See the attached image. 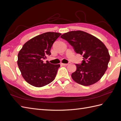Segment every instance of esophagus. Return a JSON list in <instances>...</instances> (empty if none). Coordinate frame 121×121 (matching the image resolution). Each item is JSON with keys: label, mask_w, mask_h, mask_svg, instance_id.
<instances>
[{"label": "esophagus", "mask_w": 121, "mask_h": 121, "mask_svg": "<svg viewBox=\"0 0 121 121\" xmlns=\"http://www.w3.org/2000/svg\"><path fill=\"white\" fill-rule=\"evenodd\" d=\"M61 65H63V66H67L68 64H67V63H61Z\"/></svg>", "instance_id": "esophagus-1"}]
</instances>
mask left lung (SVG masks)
Segmentation results:
<instances>
[{
    "instance_id": "8db88e82",
    "label": "left lung",
    "mask_w": 121,
    "mask_h": 121,
    "mask_svg": "<svg viewBox=\"0 0 121 121\" xmlns=\"http://www.w3.org/2000/svg\"><path fill=\"white\" fill-rule=\"evenodd\" d=\"M61 37L73 46L77 54L83 55L82 63L76 64L77 70L72 74V79L84 86L99 81L107 70L110 60L105 45L97 37L82 30L70 31Z\"/></svg>"
}]
</instances>
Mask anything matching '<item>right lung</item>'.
Instances as JSON below:
<instances>
[{
	"label": "right lung",
	"mask_w": 121,
	"mask_h": 121,
	"mask_svg": "<svg viewBox=\"0 0 121 121\" xmlns=\"http://www.w3.org/2000/svg\"><path fill=\"white\" fill-rule=\"evenodd\" d=\"M61 33L46 32L27 41L18 54L17 64L24 79L31 85L41 87L55 79L60 64H52L43 59L51 55L54 42Z\"/></svg>",
	"instance_id": "obj_1"
}]
</instances>
